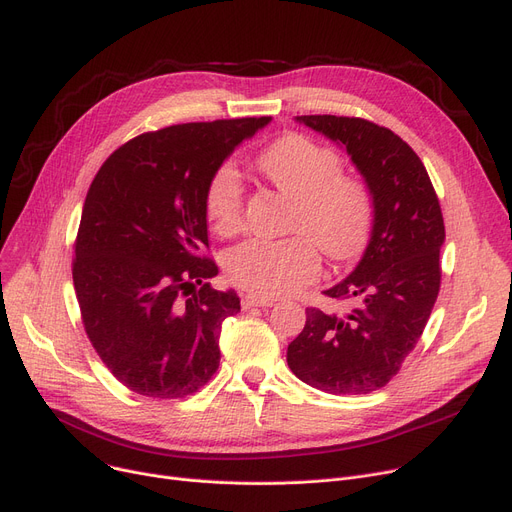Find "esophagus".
Masks as SVG:
<instances>
[{
	"mask_svg": "<svg viewBox=\"0 0 512 512\" xmlns=\"http://www.w3.org/2000/svg\"><path fill=\"white\" fill-rule=\"evenodd\" d=\"M242 309H253V307H272L274 301L270 299H261V297H255V294H245L240 301Z\"/></svg>",
	"mask_w": 512,
	"mask_h": 512,
	"instance_id": "1",
	"label": "esophagus"
}]
</instances>
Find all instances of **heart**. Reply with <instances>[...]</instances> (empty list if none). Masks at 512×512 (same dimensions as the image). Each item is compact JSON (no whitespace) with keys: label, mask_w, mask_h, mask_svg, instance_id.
<instances>
[{"label":"heart","mask_w":512,"mask_h":512,"mask_svg":"<svg viewBox=\"0 0 512 512\" xmlns=\"http://www.w3.org/2000/svg\"><path fill=\"white\" fill-rule=\"evenodd\" d=\"M259 172L292 199L286 240H245L224 259L232 284L261 299L299 290L319 274V251L332 261L359 255L373 224V195L361 176L342 172V157L305 134H286L257 157ZM205 211L220 236L245 222V188L234 166L209 178Z\"/></svg>","instance_id":"heart-1"}]
</instances>
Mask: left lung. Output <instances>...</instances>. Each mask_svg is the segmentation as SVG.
Returning a JSON list of instances; mask_svg holds the SVG:
<instances>
[{
    "label": "left lung",
    "mask_w": 512,
    "mask_h": 512,
    "mask_svg": "<svg viewBox=\"0 0 512 512\" xmlns=\"http://www.w3.org/2000/svg\"><path fill=\"white\" fill-rule=\"evenodd\" d=\"M346 147L373 195V230L355 272L326 290L346 315L307 307L288 367L330 394L384 388L419 342L440 292L444 218L419 155L386 126L355 116H299Z\"/></svg>",
    "instance_id": "obj_1"
}]
</instances>
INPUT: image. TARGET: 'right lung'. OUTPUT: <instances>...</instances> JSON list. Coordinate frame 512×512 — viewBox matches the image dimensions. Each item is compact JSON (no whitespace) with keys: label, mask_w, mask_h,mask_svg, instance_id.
<instances>
[{"label":"right lung","mask_w":512,"mask_h":512,"mask_svg":"<svg viewBox=\"0 0 512 512\" xmlns=\"http://www.w3.org/2000/svg\"><path fill=\"white\" fill-rule=\"evenodd\" d=\"M270 116L174 124L120 145L95 174L74 240L85 332L128 390L184 398L220 367L234 290L209 286L205 191L232 149Z\"/></svg>","instance_id":"1"}]
</instances>
